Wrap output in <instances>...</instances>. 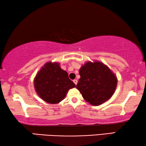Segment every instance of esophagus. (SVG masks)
Returning <instances> with one entry per match:
<instances>
[{"instance_id": "34e87169", "label": "esophagus", "mask_w": 146, "mask_h": 146, "mask_svg": "<svg viewBox=\"0 0 146 146\" xmlns=\"http://www.w3.org/2000/svg\"><path fill=\"white\" fill-rule=\"evenodd\" d=\"M73 82H74V84H75V85H76L77 84V82H78V80H76V79H75V80H73Z\"/></svg>"}]
</instances>
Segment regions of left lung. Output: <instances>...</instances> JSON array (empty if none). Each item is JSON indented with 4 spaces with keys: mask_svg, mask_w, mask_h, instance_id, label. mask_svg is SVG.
<instances>
[{
    "mask_svg": "<svg viewBox=\"0 0 146 146\" xmlns=\"http://www.w3.org/2000/svg\"><path fill=\"white\" fill-rule=\"evenodd\" d=\"M76 89L86 101L99 106L112 97L117 86V78L112 71L99 61L87 62L79 70Z\"/></svg>",
    "mask_w": 146,
    "mask_h": 146,
    "instance_id": "left-lung-1",
    "label": "left lung"
}]
</instances>
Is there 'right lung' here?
<instances>
[{"label": "right lung", "mask_w": 146, "mask_h": 146, "mask_svg": "<svg viewBox=\"0 0 146 146\" xmlns=\"http://www.w3.org/2000/svg\"><path fill=\"white\" fill-rule=\"evenodd\" d=\"M34 87L42 99L49 104H58L64 100L75 84L58 62H47L34 78Z\"/></svg>", "instance_id": "add662e5"}]
</instances>
